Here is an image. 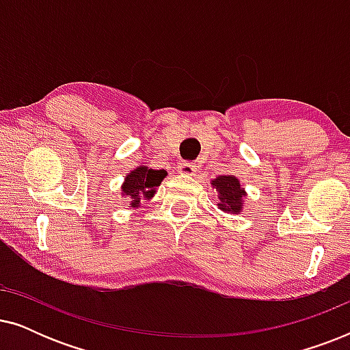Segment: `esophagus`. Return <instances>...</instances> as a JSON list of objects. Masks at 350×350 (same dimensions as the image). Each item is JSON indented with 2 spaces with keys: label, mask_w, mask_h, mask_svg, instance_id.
<instances>
[{
  "label": "esophagus",
  "mask_w": 350,
  "mask_h": 350,
  "mask_svg": "<svg viewBox=\"0 0 350 350\" xmlns=\"http://www.w3.org/2000/svg\"><path fill=\"white\" fill-rule=\"evenodd\" d=\"M178 172L181 175H194L198 172V165L193 162H180Z\"/></svg>",
  "instance_id": "34e87169"
}]
</instances>
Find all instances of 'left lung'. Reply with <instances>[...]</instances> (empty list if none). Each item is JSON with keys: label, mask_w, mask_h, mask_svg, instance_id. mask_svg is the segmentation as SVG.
Returning a JSON list of instances; mask_svg holds the SVG:
<instances>
[{"label": "left lung", "mask_w": 350, "mask_h": 350, "mask_svg": "<svg viewBox=\"0 0 350 350\" xmlns=\"http://www.w3.org/2000/svg\"><path fill=\"white\" fill-rule=\"evenodd\" d=\"M212 186L218 193V208L226 213H241L245 199V188L234 175H219L212 180Z\"/></svg>", "instance_id": "obj_1"}]
</instances>
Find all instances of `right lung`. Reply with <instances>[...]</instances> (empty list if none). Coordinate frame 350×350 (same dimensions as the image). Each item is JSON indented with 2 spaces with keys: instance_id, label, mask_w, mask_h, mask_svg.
I'll return each instance as SVG.
<instances>
[{
  "instance_id": "right-lung-1",
  "label": "right lung",
  "mask_w": 350,
  "mask_h": 350,
  "mask_svg": "<svg viewBox=\"0 0 350 350\" xmlns=\"http://www.w3.org/2000/svg\"><path fill=\"white\" fill-rule=\"evenodd\" d=\"M165 170H154L146 165H138L127 174L121 186V196L129 200V208L140 207L142 200L154 198L157 186L165 178Z\"/></svg>"
}]
</instances>
